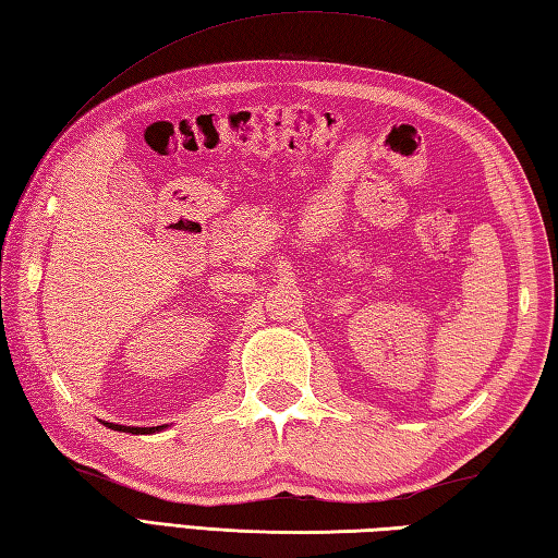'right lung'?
<instances>
[{
	"mask_svg": "<svg viewBox=\"0 0 558 558\" xmlns=\"http://www.w3.org/2000/svg\"><path fill=\"white\" fill-rule=\"evenodd\" d=\"M110 429L114 432H129V434H153V432H160V426H122V424H112L108 422Z\"/></svg>",
	"mask_w": 558,
	"mask_h": 558,
	"instance_id": "right-lung-1",
	"label": "right lung"
}]
</instances>
